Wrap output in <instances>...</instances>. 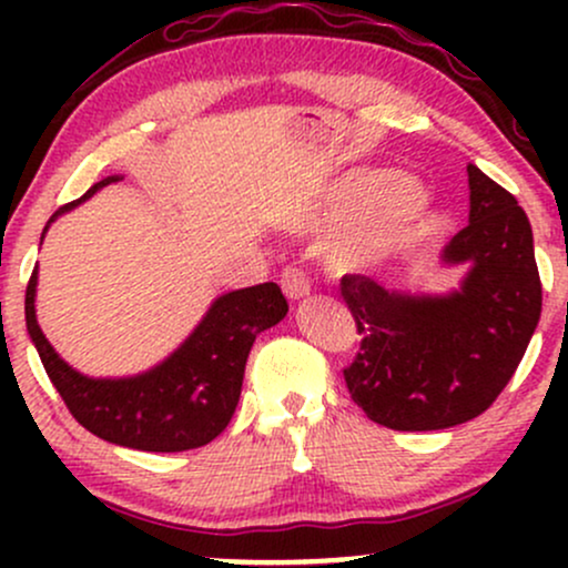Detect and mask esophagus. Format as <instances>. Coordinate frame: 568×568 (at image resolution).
<instances>
[{
    "mask_svg": "<svg viewBox=\"0 0 568 568\" xmlns=\"http://www.w3.org/2000/svg\"><path fill=\"white\" fill-rule=\"evenodd\" d=\"M280 285H283V293L291 302L310 296V277H306V272L298 270V266H285L283 275H280Z\"/></svg>",
    "mask_w": 568,
    "mask_h": 568,
    "instance_id": "1",
    "label": "esophagus"
}]
</instances>
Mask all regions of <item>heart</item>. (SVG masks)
Returning <instances> with one entry per match:
<instances>
[{
  "label": "heart",
  "mask_w": 568,
  "mask_h": 568,
  "mask_svg": "<svg viewBox=\"0 0 568 568\" xmlns=\"http://www.w3.org/2000/svg\"><path fill=\"white\" fill-rule=\"evenodd\" d=\"M429 192L414 175L357 168L328 189L310 230L342 224L325 245V262L338 275H366L416 240L429 213Z\"/></svg>",
  "instance_id": "1"
}]
</instances>
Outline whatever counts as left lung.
Listing matches in <instances>:
<instances>
[{
  "label": "left lung",
  "mask_w": 568,
  "mask_h": 568,
  "mask_svg": "<svg viewBox=\"0 0 568 568\" xmlns=\"http://www.w3.org/2000/svg\"><path fill=\"white\" fill-rule=\"evenodd\" d=\"M470 175V224L443 247L467 264L456 291L410 296L366 275H344L342 296L363 336L344 368L352 400L400 433L470 422L497 400L529 347L542 312L531 224L507 189Z\"/></svg>",
  "instance_id": "obj_1"
}]
</instances>
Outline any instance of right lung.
<instances>
[{
  "label": "right lung",
  "mask_w": 568,
  "mask_h": 568,
  "mask_svg": "<svg viewBox=\"0 0 568 568\" xmlns=\"http://www.w3.org/2000/svg\"><path fill=\"white\" fill-rule=\"evenodd\" d=\"M114 181H120V175H106L80 200L58 207L48 226ZM34 298L37 270L26 288V328L71 416L98 438L162 454L200 448L224 433L243 389L247 352L262 331L277 325L288 312L277 283L224 293L186 342L160 366L125 379H90L71 368L44 338Z\"/></svg>",
  "instance_id": "obj_1"
}]
</instances>
